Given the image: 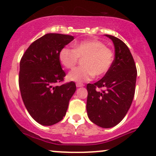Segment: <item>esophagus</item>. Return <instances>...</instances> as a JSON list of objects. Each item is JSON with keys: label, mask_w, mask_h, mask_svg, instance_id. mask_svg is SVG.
Instances as JSON below:
<instances>
[{"label": "esophagus", "mask_w": 156, "mask_h": 156, "mask_svg": "<svg viewBox=\"0 0 156 156\" xmlns=\"http://www.w3.org/2000/svg\"><path fill=\"white\" fill-rule=\"evenodd\" d=\"M76 87H84V84H81V83H76Z\"/></svg>", "instance_id": "esophagus-1"}]
</instances>
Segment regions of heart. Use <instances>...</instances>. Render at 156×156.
I'll list each match as a JSON object with an SVG mask.
<instances>
[{"mask_svg":"<svg viewBox=\"0 0 156 156\" xmlns=\"http://www.w3.org/2000/svg\"><path fill=\"white\" fill-rule=\"evenodd\" d=\"M113 57L112 51L97 40L83 41L75 44L74 49L65 47L59 53L61 63L67 69L73 68L78 58H84L83 66L72 69L67 76L69 81L79 83L90 81L94 75H105L112 64Z\"/></svg>","mask_w":156,"mask_h":156,"instance_id":"heart-1","label":"heart"}]
</instances>
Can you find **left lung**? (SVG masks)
<instances>
[{"instance_id": "left-lung-1", "label": "left lung", "mask_w": 156, "mask_h": 156, "mask_svg": "<svg viewBox=\"0 0 156 156\" xmlns=\"http://www.w3.org/2000/svg\"><path fill=\"white\" fill-rule=\"evenodd\" d=\"M115 48V59L102 79L87 84V112L90 120L103 128L122 122L131 106L135 93L136 65L130 50L122 41L109 34ZM105 89L99 91L97 88Z\"/></svg>"}]
</instances>
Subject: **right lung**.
<instances>
[{
	"label": "right lung",
	"mask_w": 156,
	"mask_h": 156,
	"mask_svg": "<svg viewBox=\"0 0 156 156\" xmlns=\"http://www.w3.org/2000/svg\"><path fill=\"white\" fill-rule=\"evenodd\" d=\"M73 40L72 35L46 34L30 45L20 61L22 99L30 115L40 125L50 126L60 122L76 90L73 81L56 85L66 76L59 51Z\"/></svg>",
	"instance_id": "1"
}]
</instances>
